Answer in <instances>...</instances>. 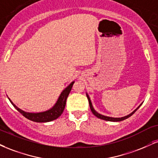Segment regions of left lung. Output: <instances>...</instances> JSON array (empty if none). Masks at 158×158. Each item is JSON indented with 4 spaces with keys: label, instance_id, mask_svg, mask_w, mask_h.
I'll return each instance as SVG.
<instances>
[{
    "label": "left lung",
    "instance_id": "8db88e82",
    "mask_svg": "<svg viewBox=\"0 0 158 158\" xmlns=\"http://www.w3.org/2000/svg\"><path fill=\"white\" fill-rule=\"evenodd\" d=\"M87 99H88V102H89V104H90V108L91 110V111H92V113L94 115H95V116H96L97 118H98L100 119H102V120H104V121H123V120H125V119L128 118L129 117H130L131 115H132V114L135 113V112L139 108V107H138V108H137L136 110H135L133 112H132V113H130V115H127V116H124V117H122V118H112V117H108V116H105V115H101V114L98 113L96 111V110H94V108L93 107V105H92V103H91V101H90V97H89L88 95L87 94Z\"/></svg>",
    "mask_w": 158,
    "mask_h": 158
}]
</instances>
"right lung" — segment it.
I'll return each instance as SVG.
<instances>
[{
	"label": "right lung",
	"instance_id": "obj_1",
	"mask_svg": "<svg viewBox=\"0 0 158 158\" xmlns=\"http://www.w3.org/2000/svg\"><path fill=\"white\" fill-rule=\"evenodd\" d=\"M74 81L71 82L68 86L66 87L64 90L62 91V94H60V97H59L57 102L55 104V105L51 109L47 110V111L42 112V113H27V112H25L23 110H20V108L17 107L13 102L9 99L10 102L14 106V107L16 109L19 113H20L23 115L24 117H26V118H28V120H31L32 121H35V122H49V121H54L55 119H56L62 115V112L64 111V107H65L66 104V100L69 95L70 92H71L72 87H73Z\"/></svg>",
	"mask_w": 158,
	"mask_h": 158
}]
</instances>
